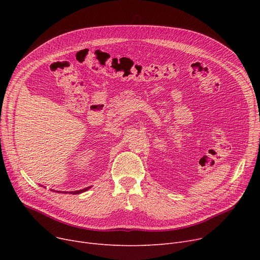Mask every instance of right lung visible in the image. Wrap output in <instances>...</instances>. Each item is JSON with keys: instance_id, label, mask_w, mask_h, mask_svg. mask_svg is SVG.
<instances>
[{"instance_id": "1", "label": "right lung", "mask_w": 260, "mask_h": 260, "mask_svg": "<svg viewBox=\"0 0 260 260\" xmlns=\"http://www.w3.org/2000/svg\"><path fill=\"white\" fill-rule=\"evenodd\" d=\"M88 188H90V186H88V187H85V188H83V189H79V190H74V192H70L68 194H73V195H77V194H80V193H83V192H85V190H87ZM60 192V190H59ZM58 192V193H59ZM63 193V192H62ZM65 194H67V192L65 193Z\"/></svg>"}]
</instances>
